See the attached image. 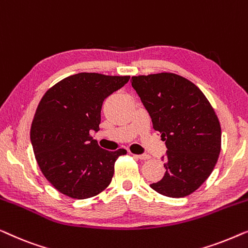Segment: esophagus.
I'll use <instances>...</instances> for the list:
<instances>
[{"label": "esophagus", "instance_id": "1", "mask_svg": "<svg viewBox=\"0 0 248 248\" xmlns=\"http://www.w3.org/2000/svg\"><path fill=\"white\" fill-rule=\"evenodd\" d=\"M136 157H138L139 159L141 160H146V159H149L151 158V156H149L148 154H141V155H135Z\"/></svg>", "mask_w": 248, "mask_h": 248}]
</instances>
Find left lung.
Segmentation results:
<instances>
[{
	"mask_svg": "<svg viewBox=\"0 0 248 248\" xmlns=\"http://www.w3.org/2000/svg\"><path fill=\"white\" fill-rule=\"evenodd\" d=\"M130 82L167 148L166 172L151 187L165 197H186L208 179L220 154L217 114L202 91L180 75H139Z\"/></svg>",
	"mask_w": 248,
	"mask_h": 248,
	"instance_id": "8db88e82",
	"label": "left lung"
}]
</instances>
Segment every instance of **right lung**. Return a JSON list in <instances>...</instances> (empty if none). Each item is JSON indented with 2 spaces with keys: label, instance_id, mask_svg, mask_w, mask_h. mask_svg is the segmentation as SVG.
Returning a JSON list of instances; mask_svg holds the SVG:
<instances>
[{
  "label": "right lung",
  "instance_id": "add662e5",
  "mask_svg": "<svg viewBox=\"0 0 248 248\" xmlns=\"http://www.w3.org/2000/svg\"><path fill=\"white\" fill-rule=\"evenodd\" d=\"M130 76L78 73L56 83L44 94L30 130L34 157L45 177L59 192L88 199L102 192L124 148H101L90 131L99 130L103 101Z\"/></svg>",
  "mask_w": 248,
  "mask_h": 248
}]
</instances>
